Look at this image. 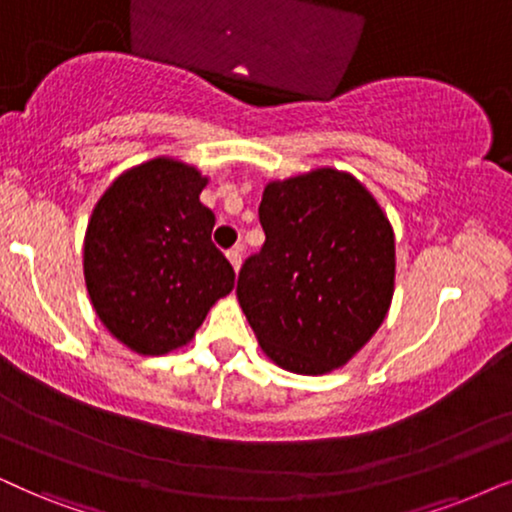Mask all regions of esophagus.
<instances>
[{
	"mask_svg": "<svg viewBox=\"0 0 512 512\" xmlns=\"http://www.w3.org/2000/svg\"><path fill=\"white\" fill-rule=\"evenodd\" d=\"M228 261L232 263V268L240 270V265H242V249L240 247H232L228 251Z\"/></svg>",
	"mask_w": 512,
	"mask_h": 512,
	"instance_id": "1",
	"label": "esophagus"
}]
</instances>
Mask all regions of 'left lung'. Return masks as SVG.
<instances>
[{
    "mask_svg": "<svg viewBox=\"0 0 512 512\" xmlns=\"http://www.w3.org/2000/svg\"><path fill=\"white\" fill-rule=\"evenodd\" d=\"M261 251L244 261L237 298L263 353L317 376L343 367L381 322L395 289V235L355 176L336 169L265 185Z\"/></svg>",
    "mask_w": 512,
    "mask_h": 512,
    "instance_id": "obj_1",
    "label": "left lung"
}]
</instances>
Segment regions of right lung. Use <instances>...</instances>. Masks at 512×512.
Here are the masks:
<instances>
[{"mask_svg":"<svg viewBox=\"0 0 512 512\" xmlns=\"http://www.w3.org/2000/svg\"><path fill=\"white\" fill-rule=\"evenodd\" d=\"M207 178L157 157L124 171L98 199L84 237V280L96 315L126 348L164 355L195 336L235 270L211 242L199 202Z\"/></svg>","mask_w":512,"mask_h":512,"instance_id":"add662e5","label":"right lung"}]
</instances>
